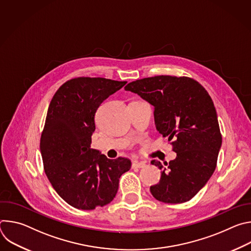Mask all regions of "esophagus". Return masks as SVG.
I'll list each match as a JSON object with an SVG mask.
<instances>
[{"label":"esophagus","mask_w":251,"mask_h":251,"mask_svg":"<svg viewBox=\"0 0 251 251\" xmlns=\"http://www.w3.org/2000/svg\"><path fill=\"white\" fill-rule=\"evenodd\" d=\"M143 167H145V163L144 162H138V161H134L133 163H132V168L134 169V168H143Z\"/></svg>","instance_id":"obj_1"}]
</instances>
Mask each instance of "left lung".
Instances as JSON below:
<instances>
[{
  "label": "left lung",
  "mask_w": 251,
  "mask_h": 251,
  "mask_svg": "<svg viewBox=\"0 0 251 251\" xmlns=\"http://www.w3.org/2000/svg\"><path fill=\"white\" fill-rule=\"evenodd\" d=\"M125 90L137 93L154 106L156 128L167 137L175 160L164 165L152 196L166 203L190 201L206 184L217 167L222 133L216 108L205 88L188 76L156 75L132 81Z\"/></svg>",
  "instance_id": "left-lung-1"
}]
</instances>
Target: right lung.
Segmentation results:
<instances>
[{
    "label": "right lung",
    "mask_w": 251,
    "mask_h": 251,
    "mask_svg": "<svg viewBox=\"0 0 251 251\" xmlns=\"http://www.w3.org/2000/svg\"><path fill=\"white\" fill-rule=\"evenodd\" d=\"M127 81L75 77L53 95L41 136L44 169L52 188L68 204L90 210L115 198L128 158L107 159L90 148L99 105Z\"/></svg>",
    "instance_id": "1"
}]
</instances>
